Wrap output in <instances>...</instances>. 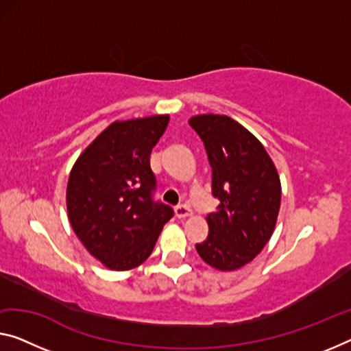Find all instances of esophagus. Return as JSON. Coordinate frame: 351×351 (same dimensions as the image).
I'll return each mask as SVG.
<instances>
[{"instance_id": "esophagus-1", "label": "esophagus", "mask_w": 351, "mask_h": 351, "mask_svg": "<svg viewBox=\"0 0 351 351\" xmlns=\"http://www.w3.org/2000/svg\"><path fill=\"white\" fill-rule=\"evenodd\" d=\"M193 215V212H191V208L188 207V206H177L176 207V217L177 218H180V219H183V218H188V217H191Z\"/></svg>"}]
</instances>
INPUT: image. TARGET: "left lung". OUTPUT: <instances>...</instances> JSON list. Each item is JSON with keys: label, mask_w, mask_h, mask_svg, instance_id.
Instances as JSON below:
<instances>
[{"label": "left lung", "mask_w": 351, "mask_h": 351, "mask_svg": "<svg viewBox=\"0 0 351 351\" xmlns=\"http://www.w3.org/2000/svg\"><path fill=\"white\" fill-rule=\"evenodd\" d=\"M190 125L212 166V194L219 201L207 217L208 237L197 254L219 271L250 263L268 243L281 207V180L262 143L229 116L199 114Z\"/></svg>", "instance_id": "left-lung-1"}]
</instances>
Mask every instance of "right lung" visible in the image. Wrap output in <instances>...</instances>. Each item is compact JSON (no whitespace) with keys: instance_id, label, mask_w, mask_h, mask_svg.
<instances>
[{"instance_id":"right-lung-1","label":"right lung","mask_w":351,"mask_h":351,"mask_svg":"<svg viewBox=\"0 0 351 351\" xmlns=\"http://www.w3.org/2000/svg\"><path fill=\"white\" fill-rule=\"evenodd\" d=\"M169 116L116 121L75 161L67 213L80 241L106 268L125 271L152 254L172 208L154 201L150 154Z\"/></svg>"}]
</instances>
